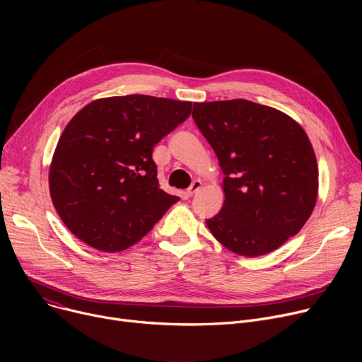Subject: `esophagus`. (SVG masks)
<instances>
[{"label": "esophagus", "instance_id": "esophagus-1", "mask_svg": "<svg viewBox=\"0 0 362 362\" xmlns=\"http://www.w3.org/2000/svg\"><path fill=\"white\" fill-rule=\"evenodd\" d=\"M202 187V182L199 180V179H197V180H194L192 182V185L191 186H189V189H187V197H194L198 191H199V189Z\"/></svg>", "mask_w": 362, "mask_h": 362}]
</instances>
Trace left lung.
Masks as SVG:
<instances>
[{
    "label": "left lung",
    "instance_id": "8db88e82",
    "mask_svg": "<svg viewBox=\"0 0 362 362\" xmlns=\"http://www.w3.org/2000/svg\"><path fill=\"white\" fill-rule=\"evenodd\" d=\"M192 117L224 173V204L205 223L227 250L259 257L295 236L318 192L313 145L292 117L248 100L195 103Z\"/></svg>",
    "mask_w": 362,
    "mask_h": 362
}]
</instances>
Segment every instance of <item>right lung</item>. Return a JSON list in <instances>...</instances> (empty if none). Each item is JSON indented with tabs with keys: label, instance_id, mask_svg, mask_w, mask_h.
Listing matches in <instances>:
<instances>
[{
	"label": "right lung",
	"instance_id": "add662e5",
	"mask_svg": "<svg viewBox=\"0 0 362 362\" xmlns=\"http://www.w3.org/2000/svg\"><path fill=\"white\" fill-rule=\"evenodd\" d=\"M191 111L189 101L126 95L76 114L49 167L52 204L74 236L98 251H123L180 199L160 189L152 149Z\"/></svg>",
	"mask_w": 362,
	"mask_h": 362
}]
</instances>
